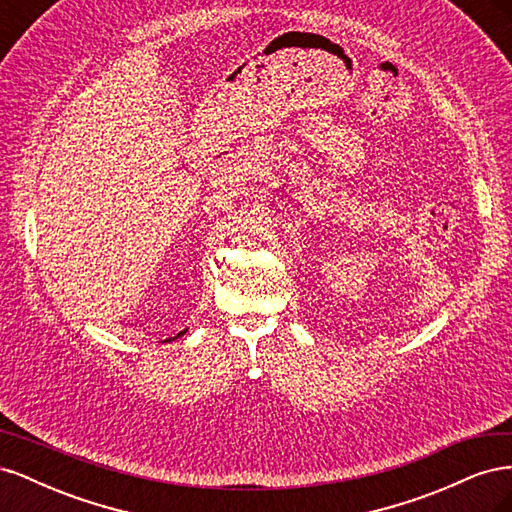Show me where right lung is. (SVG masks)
I'll return each instance as SVG.
<instances>
[{
    "label": "right lung",
    "instance_id": "add662e5",
    "mask_svg": "<svg viewBox=\"0 0 512 512\" xmlns=\"http://www.w3.org/2000/svg\"><path fill=\"white\" fill-rule=\"evenodd\" d=\"M185 331H188V329H183L181 333H177L175 337H170V339H166V342H173V339H177V337H181V335H185Z\"/></svg>",
    "mask_w": 512,
    "mask_h": 512
}]
</instances>
